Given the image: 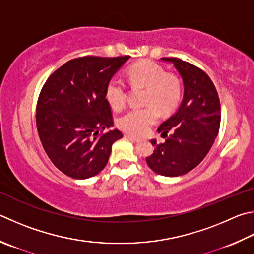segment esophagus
<instances>
[{"instance_id": "obj_1", "label": "esophagus", "mask_w": 254, "mask_h": 254, "mask_svg": "<svg viewBox=\"0 0 254 254\" xmlns=\"http://www.w3.org/2000/svg\"><path fill=\"white\" fill-rule=\"evenodd\" d=\"M124 136H126L127 139L131 140L132 142H139V141H140L139 137H136V136H133V135H131V134H126V135H124Z\"/></svg>"}]
</instances>
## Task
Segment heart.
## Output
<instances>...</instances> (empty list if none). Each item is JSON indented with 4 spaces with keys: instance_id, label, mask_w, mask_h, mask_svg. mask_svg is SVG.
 Wrapping results in <instances>:
<instances>
[{
    "instance_id": "obj_1",
    "label": "heart",
    "mask_w": 254,
    "mask_h": 254,
    "mask_svg": "<svg viewBox=\"0 0 254 254\" xmlns=\"http://www.w3.org/2000/svg\"><path fill=\"white\" fill-rule=\"evenodd\" d=\"M127 81L134 89H144L141 109H132L118 119V127L130 134L141 135L154 124L159 112L172 113L182 98V84L177 75L165 73L164 68L152 61H141L127 68ZM105 99L113 110L126 105L127 92L121 80L112 77L105 86Z\"/></svg>"
}]
</instances>
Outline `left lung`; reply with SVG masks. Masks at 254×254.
Returning <instances> with one entry per match:
<instances>
[{
	"instance_id": "left-lung-1",
	"label": "left lung",
	"mask_w": 254,
	"mask_h": 254,
	"mask_svg": "<svg viewBox=\"0 0 254 254\" xmlns=\"http://www.w3.org/2000/svg\"><path fill=\"white\" fill-rule=\"evenodd\" d=\"M173 63L184 84L183 101L178 112L158 128L165 141L156 144L146 158L155 173L179 177L199 165L219 133L221 108L218 92L209 75L193 64L177 58H162Z\"/></svg>"
}]
</instances>
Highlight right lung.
Here are the masks:
<instances>
[{
    "label": "right lung",
    "mask_w": 254,
    "mask_h": 254,
    "mask_svg": "<svg viewBox=\"0 0 254 254\" xmlns=\"http://www.w3.org/2000/svg\"><path fill=\"white\" fill-rule=\"evenodd\" d=\"M130 58H76L55 70L44 83L36 104V127L50 160L73 179L102 171L113 143L123 134L113 126L105 86Z\"/></svg>",
    "instance_id": "add662e5"
}]
</instances>
